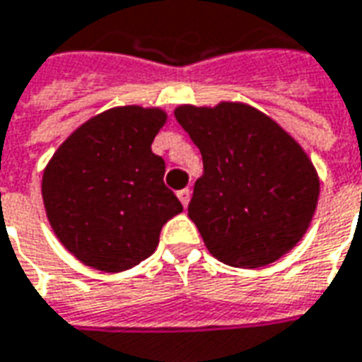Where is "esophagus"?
<instances>
[{
  "mask_svg": "<svg viewBox=\"0 0 362 362\" xmlns=\"http://www.w3.org/2000/svg\"><path fill=\"white\" fill-rule=\"evenodd\" d=\"M178 199H180L182 206H184V207L188 206V204H189V189L188 188L180 189V192H178Z\"/></svg>",
  "mask_w": 362,
  "mask_h": 362,
  "instance_id": "obj_1",
  "label": "esophagus"
}]
</instances>
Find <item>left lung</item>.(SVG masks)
<instances>
[{"label": "left lung", "mask_w": 362, "mask_h": 362, "mask_svg": "<svg viewBox=\"0 0 362 362\" xmlns=\"http://www.w3.org/2000/svg\"><path fill=\"white\" fill-rule=\"evenodd\" d=\"M174 115L204 160L188 217L207 251L229 267L259 269L294 249L320 198L304 148L247 103L180 105Z\"/></svg>", "instance_id": "left-lung-1"}]
</instances>
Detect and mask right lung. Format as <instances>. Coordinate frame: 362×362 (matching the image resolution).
<instances>
[{"label":"right lung","instance_id":"1","mask_svg":"<svg viewBox=\"0 0 362 362\" xmlns=\"http://www.w3.org/2000/svg\"><path fill=\"white\" fill-rule=\"evenodd\" d=\"M164 123L158 107H113L76 129L47 164L49 223L86 267H137L155 252L163 225L182 211L164 186V160L151 148Z\"/></svg>","mask_w":362,"mask_h":362}]
</instances>
